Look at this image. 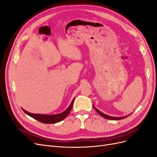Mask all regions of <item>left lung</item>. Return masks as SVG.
Segmentation results:
<instances>
[{
	"mask_svg": "<svg viewBox=\"0 0 157 157\" xmlns=\"http://www.w3.org/2000/svg\"><path fill=\"white\" fill-rule=\"evenodd\" d=\"M93 107H94V108L95 109V110H96V111H97V113L99 114V115H101V117H103V118H107V119L118 121V120H121V119H123V118H125L126 117H128V116H129V115H128V116H125V117H111V116L107 115H105V114H104V113H101L100 111H99L98 109H97L96 107H95V106H94V105H93Z\"/></svg>",
	"mask_w": 157,
	"mask_h": 157,
	"instance_id": "obj_1",
	"label": "left lung"
}]
</instances>
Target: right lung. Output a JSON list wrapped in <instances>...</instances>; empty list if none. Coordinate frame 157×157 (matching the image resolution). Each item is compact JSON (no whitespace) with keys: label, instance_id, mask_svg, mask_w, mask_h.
I'll list each match as a JSON object with an SVG mask.
<instances>
[{"label":"right lung","instance_id":"right-lung-1","mask_svg":"<svg viewBox=\"0 0 157 157\" xmlns=\"http://www.w3.org/2000/svg\"><path fill=\"white\" fill-rule=\"evenodd\" d=\"M74 100H75V98L73 99V101L70 104L69 107L66 109L65 111L62 112L61 113L56 114V115H42V114H35V113H31L29 112H28L23 109H22V110L25 113H26L27 115L31 117L32 118H35V119L40 122L44 123V124H54V123H57L63 121L66 118V117L69 115L70 111H71V109H72Z\"/></svg>","mask_w":157,"mask_h":157}]
</instances>
